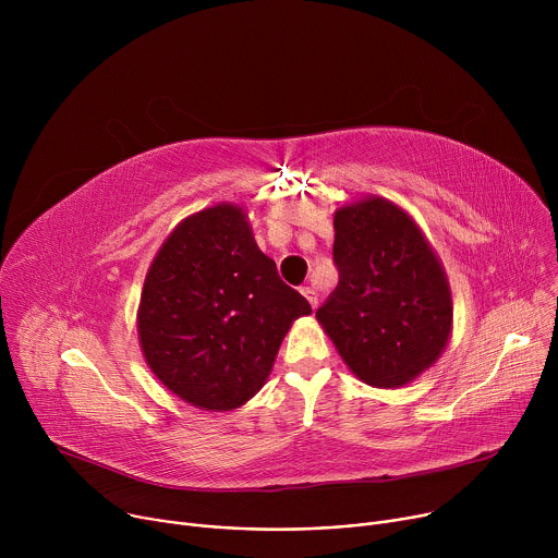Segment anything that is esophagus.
I'll return each instance as SVG.
<instances>
[{
	"mask_svg": "<svg viewBox=\"0 0 558 558\" xmlns=\"http://www.w3.org/2000/svg\"><path fill=\"white\" fill-rule=\"evenodd\" d=\"M300 293H302V295L308 300L311 308H315V306H317V293H315L311 287H302V289H300Z\"/></svg>",
	"mask_w": 558,
	"mask_h": 558,
	"instance_id": "1",
	"label": "esophagus"
}]
</instances>
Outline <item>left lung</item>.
I'll use <instances>...</instances> for the list:
<instances>
[{
    "instance_id": "1",
    "label": "left lung",
    "mask_w": 558,
    "mask_h": 558,
    "mask_svg": "<svg viewBox=\"0 0 558 558\" xmlns=\"http://www.w3.org/2000/svg\"><path fill=\"white\" fill-rule=\"evenodd\" d=\"M333 227L340 280L315 311L317 323L362 381L404 386L448 342L446 274L411 216L384 198L338 209Z\"/></svg>"
}]
</instances>
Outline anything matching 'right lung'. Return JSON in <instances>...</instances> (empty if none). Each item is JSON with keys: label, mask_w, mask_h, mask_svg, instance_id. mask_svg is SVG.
Here are the masks:
<instances>
[{"label": "right lung", "mask_w": 558, "mask_h": 558, "mask_svg": "<svg viewBox=\"0 0 558 558\" xmlns=\"http://www.w3.org/2000/svg\"><path fill=\"white\" fill-rule=\"evenodd\" d=\"M308 302L278 276L235 205L185 218L156 254L138 338L151 373L192 407L231 411L263 388Z\"/></svg>", "instance_id": "obj_1"}]
</instances>
